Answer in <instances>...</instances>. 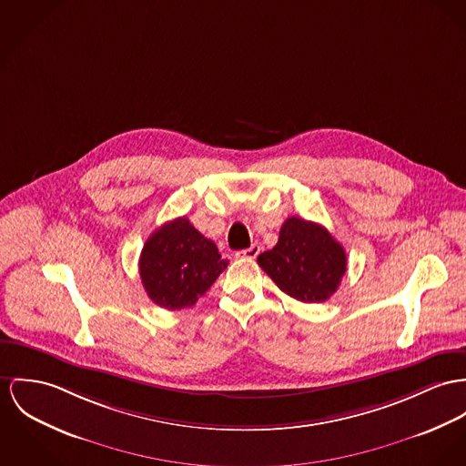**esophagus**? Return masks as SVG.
<instances>
[{
	"mask_svg": "<svg viewBox=\"0 0 466 466\" xmlns=\"http://www.w3.org/2000/svg\"><path fill=\"white\" fill-rule=\"evenodd\" d=\"M258 253H260V247H258L257 243H253L250 248H247V250L238 251L236 255H238V257H241V258H255V257H257Z\"/></svg>",
	"mask_w": 466,
	"mask_h": 466,
	"instance_id": "1",
	"label": "esophagus"
}]
</instances>
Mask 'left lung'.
<instances>
[{
    "label": "left lung",
    "instance_id": "left-lung-1",
    "mask_svg": "<svg viewBox=\"0 0 466 466\" xmlns=\"http://www.w3.org/2000/svg\"><path fill=\"white\" fill-rule=\"evenodd\" d=\"M257 262L286 294L303 303L326 301L348 268L342 245L319 223L296 216L287 218L279 243Z\"/></svg>",
    "mask_w": 466,
    "mask_h": 466
}]
</instances>
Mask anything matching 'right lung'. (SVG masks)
I'll return each mask as SVG.
<instances>
[{"label":"right lung","mask_w":466,"mask_h":466,"mask_svg":"<svg viewBox=\"0 0 466 466\" xmlns=\"http://www.w3.org/2000/svg\"><path fill=\"white\" fill-rule=\"evenodd\" d=\"M228 266L215 243L204 238L187 218H176L145 241L140 279L148 298L167 309L193 307Z\"/></svg>","instance_id":"right-lung-1"}]
</instances>
